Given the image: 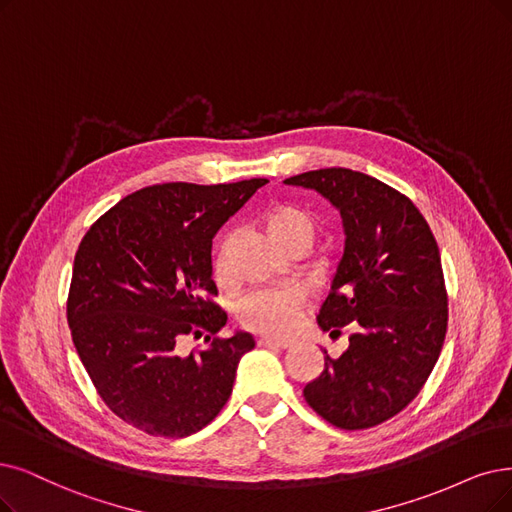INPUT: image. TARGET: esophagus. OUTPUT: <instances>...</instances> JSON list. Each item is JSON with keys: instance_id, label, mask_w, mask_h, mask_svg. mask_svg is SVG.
I'll use <instances>...</instances> for the list:
<instances>
[{"instance_id": "1", "label": "esophagus", "mask_w": 512, "mask_h": 512, "mask_svg": "<svg viewBox=\"0 0 512 512\" xmlns=\"http://www.w3.org/2000/svg\"><path fill=\"white\" fill-rule=\"evenodd\" d=\"M258 346H264V349H290L292 342L290 340H275V338H258Z\"/></svg>"}]
</instances>
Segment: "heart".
<instances>
[{
	"label": "heart",
	"mask_w": 512,
	"mask_h": 512,
	"mask_svg": "<svg viewBox=\"0 0 512 512\" xmlns=\"http://www.w3.org/2000/svg\"><path fill=\"white\" fill-rule=\"evenodd\" d=\"M267 231L285 252L309 250L315 239V218L296 206H277L267 214ZM227 252L220 250L216 258V275L227 277ZM302 309V294L296 288L254 290L237 302L239 321L252 332L264 336L288 334Z\"/></svg>",
	"instance_id": "b5f03b06"
}]
</instances>
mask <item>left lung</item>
<instances>
[{
    "instance_id": "8db88e82",
    "label": "left lung",
    "mask_w": 512,
    "mask_h": 512,
    "mask_svg": "<svg viewBox=\"0 0 512 512\" xmlns=\"http://www.w3.org/2000/svg\"><path fill=\"white\" fill-rule=\"evenodd\" d=\"M285 185L313 189L342 216L344 254L317 323L349 349L325 353L304 399L344 431L372 428L399 414L424 386L447 330V294L431 227L414 203L378 178L346 168L304 172Z\"/></svg>"
}]
</instances>
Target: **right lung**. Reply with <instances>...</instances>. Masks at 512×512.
Instances as JSON below:
<instances>
[{
    "instance_id": "add662e5",
    "label": "right lung",
    "mask_w": 512,
    "mask_h": 512,
    "mask_svg": "<svg viewBox=\"0 0 512 512\" xmlns=\"http://www.w3.org/2000/svg\"><path fill=\"white\" fill-rule=\"evenodd\" d=\"M269 180L166 182L102 214L79 243L67 321L77 355L109 410L155 437H189L229 401L248 332L216 334L227 313L210 298L212 239ZM204 336L185 356L179 340Z\"/></svg>"
}]
</instances>
